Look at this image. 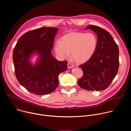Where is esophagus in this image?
Returning a JSON list of instances; mask_svg holds the SVG:
<instances>
[{
	"label": "esophagus",
	"mask_w": 131,
	"mask_h": 131,
	"mask_svg": "<svg viewBox=\"0 0 131 131\" xmlns=\"http://www.w3.org/2000/svg\"><path fill=\"white\" fill-rule=\"evenodd\" d=\"M67 66H68V68L69 69V68H71L73 67V65L70 63H68L67 64Z\"/></svg>",
	"instance_id": "esophagus-1"
}]
</instances>
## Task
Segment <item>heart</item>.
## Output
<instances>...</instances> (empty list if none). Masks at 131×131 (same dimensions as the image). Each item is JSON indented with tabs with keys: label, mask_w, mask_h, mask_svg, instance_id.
<instances>
[{
	"label": "heart",
	"mask_w": 131,
	"mask_h": 131,
	"mask_svg": "<svg viewBox=\"0 0 131 131\" xmlns=\"http://www.w3.org/2000/svg\"><path fill=\"white\" fill-rule=\"evenodd\" d=\"M97 46L96 36L91 32H72L62 37L61 41L54 45V49L57 57L61 59L70 56L79 64L89 61L94 54Z\"/></svg>",
	"instance_id": "b5f03b06"
}]
</instances>
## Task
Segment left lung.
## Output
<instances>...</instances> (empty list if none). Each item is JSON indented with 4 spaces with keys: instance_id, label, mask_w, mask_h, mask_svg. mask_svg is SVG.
I'll return each instance as SVG.
<instances>
[{
    "instance_id": "1",
    "label": "left lung",
    "mask_w": 131,
    "mask_h": 131,
    "mask_svg": "<svg viewBox=\"0 0 131 131\" xmlns=\"http://www.w3.org/2000/svg\"><path fill=\"white\" fill-rule=\"evenodd\" d=\"M97 37V46L92 58L79 66L83 75L78 81L79 86L88 91L107 89L118 73L119 48L113 37L107 30L94 25H89Z\"/></svg>"
}]
</instances>
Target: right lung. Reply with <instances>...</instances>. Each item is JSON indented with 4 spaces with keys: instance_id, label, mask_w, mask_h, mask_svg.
I'll return each instance as SVG.
<instances>
[{
    "instance_id": "right-lung-1",
    "label": "right lung",
    "mask_w": 131,
    "mask_h": 131,
    "mask_svg": "<svg viewBox=\"0 0 131 131\" xmlns=\"http://www.w3.org/2000/svg\"><path fill=\"white\" fill-rule=\"evenodd\" d=\"M59 29L43 27L26 32L18 40L13 52L16 79L28 91L38 95L50 94L59 84V75L67 69L51 53ZM37 56L35 62L32 59Z\"/></svg>"
}]
</instances>
